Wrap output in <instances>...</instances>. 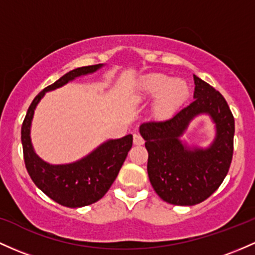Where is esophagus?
Instances as JSON below:
<instances>
[{
  "label": "esophagus",
  "mask_w": 255,
  "mask_h": 255,
  "mask_svg": "<svg viewBox=\"0 0 255 255\" xmlns=\"http://www.w3.org/2000/svg\"><path fill=\"white\" fill-rule=\"evenodd\" d=\"M133 142L135 145H142L144 144V139H142V136L140 135V134L134 133L133 134Z\"/></svg>",
  "instance_id": "esophagus-1"
}]
</instances>
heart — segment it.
I'll return each instance as SVG.
<instances>
[{
    "label": "heart",
    "instance_id": "obj_1",
    "mask_svg": "<svg viewBox=\"0 0 255 255\" xmlns=\"http://www.w3.org/2000/svg\"><path fill=\"white\" fill-rule=\"evenodd\" d=\"M138 94L142 98L157 97L153 110L157 116L166 117L183 104L189 94V87L183 80H170L163 74H151L140 81Z\"/></svg>",
    "mask_w": 255,
    "mask_h": 255
}]
</instances>
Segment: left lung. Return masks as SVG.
I'll return each mask as SVG.
<instances>
[{"instance_id":"left-lung-1","label":"left lung","mask_w":255,"mask_h":255,"mask_svg":"<svg viewBox=\"0 0 255 255\" xmlns=\"http://www.w3.org/2000/svg\"><path fill=\"white\" fill-rule=\"evenodd\" d=\"M195 100L163 121L140 126L149 152L147 174L153 190L170 205L194 206L207 200L222 185L234 153L235 120L225 98L194 75ZM200 113H208L217 136L206 150H191L178 139Z\"/></svg>"}]
</instances>
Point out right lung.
Listing matches in <instances>:
<instances>
[{
    "mask_svg": "<svg viewBox=\"0 0 255 255\" xmlns=\"http://www.w3.org/2000/svg\"><path fill=\"white\" fill-rule=\"evenodd\" d=\"M103 64L82 66L68 72L40 92L27 109L21 126V144L27 173L35 185L61 206L77 208L97 202L109 191L133 144L130 134L121 139L109 140L85 158L70 164H53L42 161L33 151L30 126L36 105L48 91L66 85L81 75L92 74Z\"/></svg>",
    "mask_w": 255,
    "mask_h": 255,
    "instance_id": "obj_1",
    "label": "right lung"
}]
</instances>
